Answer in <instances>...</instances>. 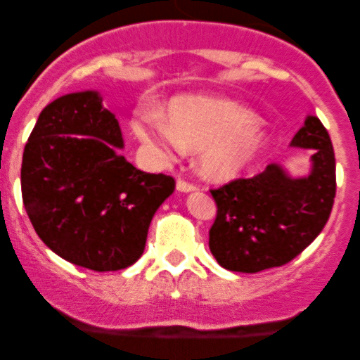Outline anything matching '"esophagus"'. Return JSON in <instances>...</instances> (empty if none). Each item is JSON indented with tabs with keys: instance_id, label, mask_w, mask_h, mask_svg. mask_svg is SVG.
<instances>
[{
	"instance_id": "1",
	"label": "esophagus",
	"mask_w": 360,
	"mask_h": 360,
	"mask_svg": "<svg viewBox=\"0 0 360 360\" xmlns=\"http://www.w3.org/2000/svg\"><path fill=\"white\" fill-rule=\"evenodd\" d=\"M176 188H177V191H181V193H190V191H197V186H195V184L186 183V181H183V179L177 181Z\"/></svg>"
}]
</instances>
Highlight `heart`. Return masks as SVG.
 Masks as SVG:
<instances>
[{
  "label": "heart",
  "instance_id": "heart-1",
  "mask_svg": "<svg viewBox=\"0 0 360 360\" xmlns=\"http://www.w3.org/2000/svg\"><path fill=\"white\" fill-rule=\"evenodd\" d=\"M137 139L163 157L197 150V167L210 181L240 176L268 148L270 136L256 112L237 101L214 96H179L167 115L150 104L132 122Z\"/></svg>",
  "mask_w": 360,
  "mask_h": 360
}]
</instances>
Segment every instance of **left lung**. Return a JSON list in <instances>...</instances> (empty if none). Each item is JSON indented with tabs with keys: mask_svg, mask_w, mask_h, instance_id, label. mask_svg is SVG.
I'll use <instances>...</instances> for the list:
<instances>
[{
	"mask_svg": "<svg viewBox=\"0 0 360 360\" xmlns=\"http://www.w3.org/2000/svg\"><path fill=\"white\" fill-rule=\"evenodd\" d=\"M311 150L310 172L294 177L270 163L252 179L210 190L217 205L209 248L230 271L257 274L294 259L317 238L336 195V160L331 137L317 116H307L291 141Z\"/></svg>",
	"mask_w": 360,
	"mask_h": 360,
	"instance_id": "left-lung-1",
	"label": "left lung"
}]
</instances>
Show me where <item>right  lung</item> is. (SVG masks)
I'll use <instances>...</instances> for the list:
<instances>
[{
	"label": "right lung",
	"instance_id": "1",
	"mask_svg": "<svg viewBox=\"0 0 360 360\" xmlns=\"http://www.w3.org/2000/svg\"><path fill=\"white\" fill-rule=\"evenodd\" d=\"M120 150L118 120L97 90L50 103L24 148L25 212L43 244L76 266L115 271L136 263L155 212L176 188Z\"/></svg>",
	"mask_w": 360,
	"mask_h": 360
}]
</instances>
